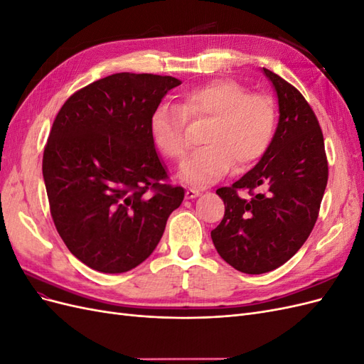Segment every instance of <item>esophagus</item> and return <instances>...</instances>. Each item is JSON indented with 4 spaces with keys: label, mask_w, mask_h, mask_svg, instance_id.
Returning <instances> with one entry per match:
<instances>
[{
    "label": "esophagus",
    "mask_w": 364,
    "mask_h": 364,
    "mask_svg": "<svg viewBox=\"0 0 364 364\" xmlns=\"http://www.w3.org/2000/svg\"><path fill=\"white\" fill-rule=\"evenodd\" d=\"M197 196H200V191L196 190V188H188L185 191L186 199H194V197H197Z\"/></svg>",
    "instance_id": "obj_1"
}]
</instances>
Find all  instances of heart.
<instances>
[{"label":"heart","instance_id":"b5f03b06","mask_svg":"<svg viewBox=\"0 0 364 364\" xmlns=\"http://www.w3.org/2000/svg\"><path fill=\"white\" fill-rule=\"evenodd\" d=\"M209 121L202 142L181 165V178L209 185L232 168L246 170L264 156L277 130L278 107L273 97L247 92L230 79H214L190 87L179 107L161 106L151 115L153 142L170 161H181L186 149V123Z\"/></svg>","mask_w":364,"mask_h":364}]
</instances>
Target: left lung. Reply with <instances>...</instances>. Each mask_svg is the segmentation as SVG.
<instances>
[{"label": "left lung", "instance_id": "1", "mask_svg": "<svg viewBox=\"0 0 364 364\" xmlns=\"http://www.w3.org/2000/svg\"><path fill=\"white\" fill-rule=\"evenodd\" d=\"M262 71L278 94L279 123L255 167L217 190L225 215L211 230L218 255L249 274L278 269L302 247L328 182L323 134L311 106L282 77ZM241 189L250 197L240 196Z\"/></svg>", "mask_w": 364, "mask_h": 364}]
</instances>
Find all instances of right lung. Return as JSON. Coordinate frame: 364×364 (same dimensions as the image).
I'll return each mask as SVG.
<instances>
[{"label":"right lung","mask_w":364,"mask_h":364,"mask_svg":"<svg viewBox=\"0 0 364 364\" xmlns=\"http://www.w3.org/2000/svg\"><path fill=\"white\" fill-rule=\"evenodd\" d=\"M171 75L118 73L75 91L54 118L42 174L63 243L103 273L135 269L158 246L183 200L151 138Z\"/></svg>","instance_id":"add662e5"}]
</instances>
